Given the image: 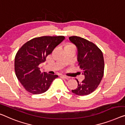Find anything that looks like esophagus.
Listing matches in <instances>:
<instances>
[{
	"mask_svg": "<svg viewBox=\"0 0 125 125\" xmlns=\"http://www.w3.org/2000/svg\"><path fill=\"white\" fill-rule=\"evenodd\" d=\"M62 77H63V78H64L65 79H66V80H69L70 79V77H69V76H66V75H62Z\"/></svg>",
	"mask_w": 125,
	"mask_h": 125,
	"instance_id": "esophagus-1",
	"label": "esophagus"
}]
</instances>
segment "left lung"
<instances>
[{"mask_svg": "<svg viewBox=\"0 0 125 125\" xmlns=\"http://www.w3.org/2000/svg\"><path fill=\"white\" fill-rule=\"evenodd\" d=\"M71 42L77 46V61L85 75V79L78 83L77 87L72 92L78 95H86L96 90L103 77L104 62L103 53L95 44L90 41L73 36L69 38Z\"/></svg>", "mask_w": 125, "mask_h": 125, "instance_id": "1", "label": "left lung"}]
</instances>
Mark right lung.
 Wrapping results in <instances>:
<instances>
[{"mask_svg":"<svg viewBox=\"0 0 125 125\" xmlns=\"http://www.w3.org/2000/svg\"><path fill=\"white\" fill-rule=\"evenodd\" d=\"M65 38L63 36H44L33 38L22 45L14 59V70L25 90L33 94L46 92L58 75L42 72L39 65Z\"/></svg>","mask_w":125,"mask_h":125,"instance_id":"right-lung-1","label":"right lung"}]
</instances>
